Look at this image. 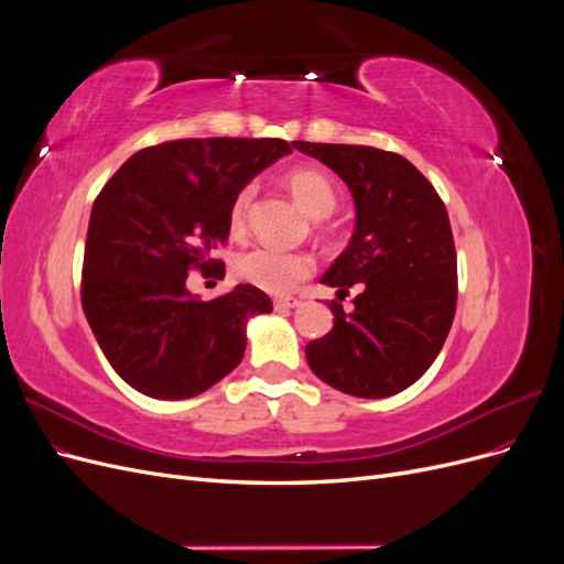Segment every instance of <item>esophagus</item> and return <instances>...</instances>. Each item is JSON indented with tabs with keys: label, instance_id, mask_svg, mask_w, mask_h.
<instances>
[{
	"label": "esophagus",
	"instance_id": "34e87169",
	"mask_svg": "<svg viewBox=\"0 0 564 564\" xmlns=\"http://www.w3.org/2000/svg\"><path fill=\"white\" fill-rule=\"evenodd\" d=\"M301 305V299H294V296H284V299H275V308L278 311H289V308H299Z\"/></svg>",
	"mask_w": 564,
	"mask_h": 564
}]
</instances>
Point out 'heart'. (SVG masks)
I'll list each match as a JSON object with an SVG mask.
<instances>
[{
  "label": "heart",
  "mask_w": 564,
  "mask_h": 564,
  "mask_svg": "<svg viewBox=\"0 0 564 564\" xmlns=\"http://www.w3.org/2000/svg\"><path fill=\"white\" fill-rule=\"evenodd\" d=\"M286 185L292 191L299 207L315 218L329 216L338 204L336 183L319 172V169H294L286 176ZM253 197V183L242 185L235 193L228 209V226L232 235H242L247 228L249 204ZM315 263L303 251H284L275 247H253L235 259V272L245 282L263 289L270 294H286L303 280L313 275Z\"/></svg>",
  "instance_id": "obj_1"
}]
</instances>
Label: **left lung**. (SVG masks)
Here are the masks:
<instances>
[{"label": "left lung", "instance_id": "obj_1", "mask_svg": "<svg viewBox=\"0 0 564 564\" xmlns=\"http://www.w3.org/2000/svg\"><path fill=\"white\" fill-rule=\"evenodd\" d=\"M350 187L355 232L324 272L336 286L334 329L305 346V360L332 388L388 398L419 381L445 346L456 313V249L445 202L398 152L294 141ZM361 289L356 311L339 305Z\"/></svg>", "mask_w": 564, "mask_h": 564}]
</instances>
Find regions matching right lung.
Listing matches in <instances>:
<instances>
[{"mask_svg":"<svg viewBox=\"0 0 564 564\" xmlns=\"http://www.w3.org/2000/svg\"><path fill=\"white\" fill-rule=\"evenodd\" d=\"M282 139H181L131 155L98 193L84 247L82 308L100 350L148 398L185 400L240 365L247 322L272 313L253 284L199 301L191 270L228 242L235 193L289 155ZM226 268V265H224Z\"/></svg>","mask_w":564,"mask_h":564,"instance_id":"obj_1","label":"right lung"}]
</instances>
